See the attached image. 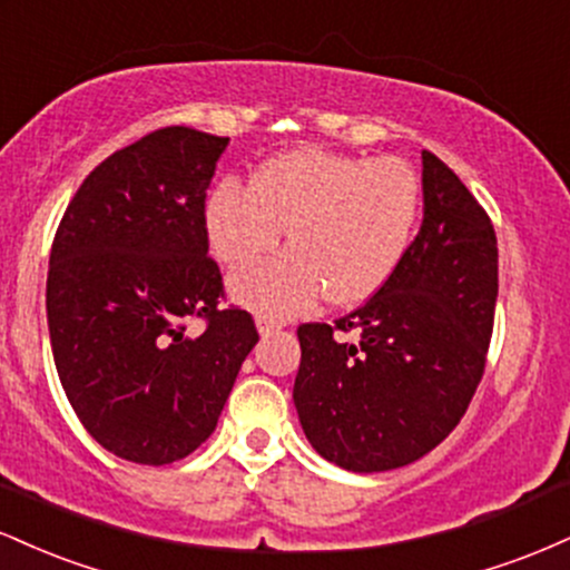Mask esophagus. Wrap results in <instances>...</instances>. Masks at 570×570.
<instances>
[{
  "instance_id": "obj_1",
  "label": "esophagus",
  "mask_w": 570,
  "mask_h": 570,
  "mask_svg": "<svg viewBox=\"0 0 570 570\" xmlns=\"http://www.w3.org/2000/svg\"><path fill=\"white\" fill-rule=\"evenodd\" d=\"M281 324L278 318H271V316H257V330H259V335H271V332H276V330H281Z\"/></svg>"
}]
</instances>
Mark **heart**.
<instances>
[{"instance_id": "heart-1", "label": "heart", "mask_w": 570, "mask_h": 570, "mask_svg": "<svg viewBox=\"0 0 570 570\" xmlns=\"http://www.w3.org/2000/svg\"><path fill=\"white\" fill-rule=\"evenodd\" d=\"M421 217V179L404 160L303 147L265 160L252 187L227 179L206 200V235L227 267L257 263L286 230L289 252L238 273L233 297L263 316L370 299L402 265Z\"/></svg>"}]
</instances>
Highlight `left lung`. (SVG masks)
<instances>
[{
  "instance_id": "obj_1",
  "label": "left lung",
  "mask_w": 570,
  "mask_h": 570,
  "mask_svg": "<svg viewBox=\"0 0 570 570\" xmlns=\"http://www.w3.org/2000/svg\"><path fill=\"white\" fill-rule=\"evenodd\" d=\"M499 297L493 222L423 149V225L402 265L335 324H303L294 407L318 455L389 472L434 450L485 372Z\"/></svg>"
}]
</instances>
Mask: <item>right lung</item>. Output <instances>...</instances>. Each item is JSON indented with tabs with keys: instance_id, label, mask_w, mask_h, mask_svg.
<instances>
[{
	"instance_id": "add662e5",
	"label": "right lung",
	"mask_w": 570,
	"mask_h": 570,
	"mask_svg": "<svg viewBox=\"0 0 570 570\" xmlns=\"http://www.w3.org/2000/svg\"><path fill=\"white\" fill-rule=\"evenodd\" d=\"M227 136L168 126L96 166L69 200L48 271L58 377L88 434L144 466L217 429L248 351L252 313L219 307L206 189ZM200 317L204 332L186 326Z\"/></svg>"
}]
</instances>
